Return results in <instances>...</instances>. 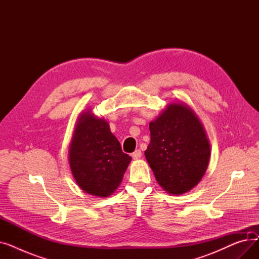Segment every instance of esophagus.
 <instances>
[{"label":"esophagus","mask_w":259,"mask_h":259,"mask_svg":"<svg viewBox=\"0 0 259 259\" xmlns=\"http://www.w3.org/2000/svg\"><path fill=\"white\" fill-rule=\"evenodd\" d=\"M142 157V152L141 150H135L133 153H132V158L133 159H140Z\"/></svg>","instance_id":"34e87169"}]
</instances>
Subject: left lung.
I'll return each instance as SVG.
<instances>
[{
    "instance_id": "8db88e82",
    "label": "left lung",
    "mask_w": 259,
    "mask_h": 259,
    "mask_svg": "<svg viewBox=\"0 0 259 259\" xmlns=\"http://www.w3.org/2000/svg\"><path fill=\"white\" fill-rule=\"evenodd\" d=\"M151 141L145 156L156 182L180 195L194 188L210 161V142L200 119L185 103H170L149 124Z\"/></svg>"
}]
</instances>
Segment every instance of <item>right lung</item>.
I'll return each mask as SVG.
<instances>
[{
	"label": "right lung",
	"mask_w": 259,
	"mask_h": 259,
	"mask_svg": "<svg viewBox=\"0 0 259 259\" xmlns=\"http://www.w3.org/2000/svg\"><path fill=\"white\" fill-rule=\"evenodd\" d=\"M68 156L77 186L99 197L115 191L131 161V157L121 151L108 121L94 115L91 109L78 115Z\"/></svg>",
	"instance_id": "add662e5"
}]
</instances>
